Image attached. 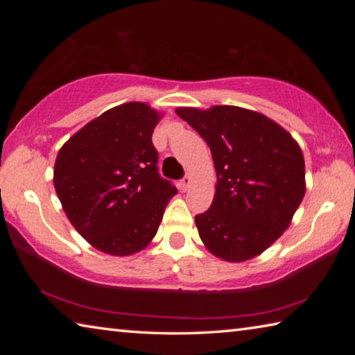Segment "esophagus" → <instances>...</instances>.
I'll return each instance as SVG.
<instances>
[{"mask_svg": "<svg viewBox=\"0 0 355 355\" xmlns=\"http://www.w3.org/2000/svg\"><path fill=\"white\" fill-rule=\"evenodd\" d=\"M191 182H192V178H191V175H186L182 182H180V188H182L183 191H188V188L191 186Z\"/></svg>", "mask_w": 355, "mask_h": 355, "instance_id": "esophagus-1", "label": "esophagus"}]
</instances>
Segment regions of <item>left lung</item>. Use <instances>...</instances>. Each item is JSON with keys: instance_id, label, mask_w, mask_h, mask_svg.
I'll return each mask as SVG.
<instances>
[{"instance_id": "obj_1", "label": "left lung", "mask_w": 355, "mask_h": 355, "mask_svg": "<svg viewBox=\"0 0 355 355\" xmlns=\"http://www.w3.org/2000/svg\"><path fill=\"white\" fill-rule=\"evenodd\" d=\"M211 150L216 192L196 216L205 248L224 261L250 260L277 241L305 194L299 144L279 123L239 106L177 107Z\"/></svg>"}]
</instances>
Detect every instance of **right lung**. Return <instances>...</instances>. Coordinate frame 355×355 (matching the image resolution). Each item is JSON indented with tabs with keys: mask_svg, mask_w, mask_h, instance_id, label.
Segmentation results:
<instances>
[{
	"mask_svg": "<svg viewBox=\"0 0 355 355\" xmlns=\"http://www.w3.org/2000/svg\"><path fill=\"white\" fill-rule=\"evenodd\" d=\"M161 117L141 101L119 105L59 150L56 194L71 225L100 252L127 257L147 248L177 194L156 167L152 135Z\"/></svg>",
	"mask_w": 355,
	"mask_h": 355,
	"instance_id": "obj_1",
	"label": "right lung"
}]
</instances>
